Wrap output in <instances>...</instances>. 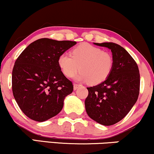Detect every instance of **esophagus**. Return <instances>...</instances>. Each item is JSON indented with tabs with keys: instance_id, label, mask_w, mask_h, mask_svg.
<instances>
[{
	"instance_id": "esophagus-1",
	"label": "esophagus",
	"mask_w": 154,
	"mask_h": 154,
	"mask_svg": "<svg viewBox=\"0 0 154 154\" xmlns=\"http://www.w3.org/2000/svg\"><path fill=\"white\" fill-rule=\"evenodd\" d=\"M80 86H81V85L77 84V83H74V84H73V88H74V90H76V89L79 88Z\"/></svg>"
}]
</instances>
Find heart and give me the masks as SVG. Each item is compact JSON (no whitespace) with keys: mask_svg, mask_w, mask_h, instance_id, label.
<instances>
[{"mask_svg":"<svg viewBox=\"0 0 154 154\" xmlns=\"http://www.w3.org/2000/svg\"><path fill=\"white\" fill-rule=\"evenodd\" d=\"M113 63L110 53L88 43L78 45L72 50L71 55L63 53L58 58V65L66 77L73 76L80 68L81 71L75 79L94 85L103 82L109 76Z\"/></svg>","mask_w":154,"mask_h":154,"instance_id":"heart-1","label":"heart"}]
</instances>
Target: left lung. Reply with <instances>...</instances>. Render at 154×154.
Wrapping results in <instances>:
<instances>
[{
    "mask_svg": "<svg viewBox=\"0 0 154 154\" xmlns=\"http://www.w3.org/2000/svg\"><path fill=\"white\" fill-rule=\"evenodd\" d=\"M94 44L111 49L114 63L105 81L87 88L85 107L93 120L111 126L122 120L136 103L139 95V70L134 58L121 45L111 42Z\"/></svg>",
    "mask_w": 154,
    "mask_h": 154,
    "instance_id": "left-lung-1",
    "label": "left lung"
}]
</instances>
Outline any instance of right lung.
Listing matches in <instances>:
<instances>
[{
    "mask_svg": "<svg viewBox=\"0 0 154 154\" xmlns=\"http://www.w3.org/2000/svg\"><path fill=\"white\" fill-rule=\"evenodd\" d=\"M75 41L41 38L31 43L17 58L12 72L15 100L26 116L43 122L60 113L72 82L60 71L58 58Z\"/></svg>",
    "mask_w": 154,
    "mask_h": 154,
    "instance_id": "right-lung-1",
    "label": "right lung"
}]
</instances>
